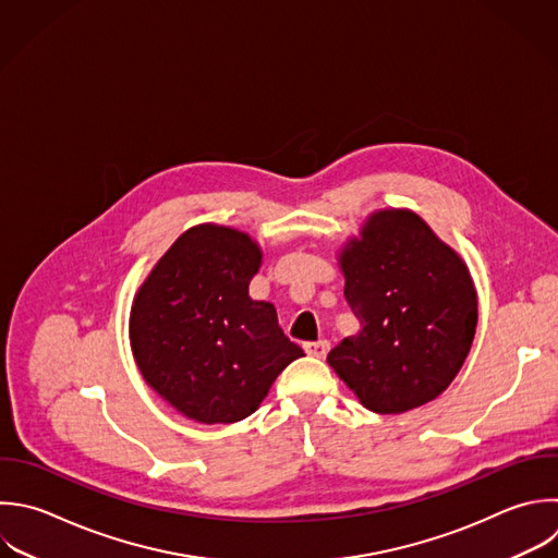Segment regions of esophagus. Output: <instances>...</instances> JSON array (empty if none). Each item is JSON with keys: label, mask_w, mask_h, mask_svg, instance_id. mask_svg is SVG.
I'll return each mask as SVG.
<instances>
[{"label": "esophagus", "mask_w": 558, "mask_h": 558, "mask_svg": "<svg viewBox=\"0 0 558 558\" xmlns=\"http://www.w3.org/2000/svg\"><path fill=\"white\" fill-rule=\"evenodd\" d=\"M305 353L307 355H314V357H325L327 351H329V340H316V342H305L303 344Z\"/></svg>", "instance_id": "1"}]
</instances>
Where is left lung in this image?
Returning a JSON list of instances; mask_svg holds the SVG:
<instances>
[{
    "mask_svg": "<svg viewBox=\"0 0 558 558\" xmlns=\"http://www.w3.org/2000/svg\"><path fill=\"white\" fill-rule=\"evenodd\" d=\"M340 266L362 329L329 351L331 368L379 414L436 399L475 336L477 301L462 259L416 214L386 209L368 218Z\"/></svg>",
    "mask_w": 558,
    "mask_h": 558,
    "instance_id": "8db88e82",
    "label": "left lung"
}]
</instances>
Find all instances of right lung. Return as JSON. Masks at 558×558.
<instances>
[{"label":"right lung","instance_id":"1","mask_svg":"<svg viewBox=\"0 0 558 558\" xmlns=\"http://www.w3.org/2000/svg\"><path fill=\"white\" fill-rule=\"evenodd\" d=\"M257 244L235 229L201 225L159 259L131 312L144 379L201 423H235L257 410L275 377L303 349L283 333L272 303L253 301Z\"/></svg>","mask_w":558,"mask_h":558}]
</instances>
